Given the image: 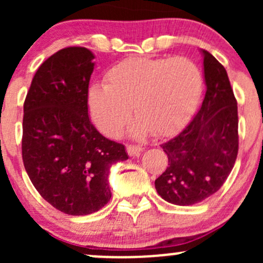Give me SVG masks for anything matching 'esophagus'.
I'll return each mask as SVG.
<instances>
[{"label": "esophagus", "instance_id": "34e87169", "mask_svg": "<svg viewBox=\"0 0 263 263\" xmlns=\"http://www.w3.org/2000/svg\"><path fill=\"white\" fill-rule=\"evenodd\" d=\"M126 149H127L128 156H137L140 155L142 151H143V148H142L141 146H136V144H129Z\"/></svg>", "mask_w": 263, "mask_h": 263}]
</instances>
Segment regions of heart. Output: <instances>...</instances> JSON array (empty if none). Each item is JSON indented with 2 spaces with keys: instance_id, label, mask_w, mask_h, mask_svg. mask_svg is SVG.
Masks as SVG:
<instances>
[{
  "instance_id": "b5f03b06",
  "label": "heart",
  "mask_w": 263,
  "mask_h": 263,
  "mask_svg": "<svg viewBox=\"0 0 263 263\" xmlns=\"http://www.w3.org/2000/svg\"><path fill=\"white\" fill-rule=\"evenodd\" d=\"M204 79L200 68L185 57L128 58L112 66L105 85H92L87 100L96 126L110 137L121 134L132 107L138 122L132 135L157 137L179 131L194 112Z\"/></svg>"
}]
</instances>
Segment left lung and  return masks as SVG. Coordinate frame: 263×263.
I'll return each instance as SVG.
<instances>
[{
  "mask_svg": "<svg viewBox=\"0 0 263 263\" xmlns=\"http://www.w3.org/2000/svg\"><path fill=\"white\" fill-rule=\"evenodd\" d=\"M206 92L185 128L161 144L168 167L156 179V190L176 205L200 203L215 194L234 168L238 152L237 101L228 73L203 50Z\"/></svg>",
  "mask_w": 263,
  "mask_h": 263,
  "instance_id": "8db88e82",
  "label": "left lung"
}]
</instances>
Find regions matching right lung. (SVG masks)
<instances>
[{
    "instance_id": "obj_1",
    "label": "right lung",
    "mask_w": 263,
    "mask_h": 263,
    "mask_svg": "<svg viewBox=\"0 0 263 263\" xmlns=\"http://www.w3.org/2000/svg\"><path fill=\"white\" fill-rule=\"evenodd\" d=\"M93 54L66 47L42 63L23 105L22 158L37 192L68 215L100 210L111 198L108 172L128 158L87 115Z\"/></svg>"
}]
</instances>
